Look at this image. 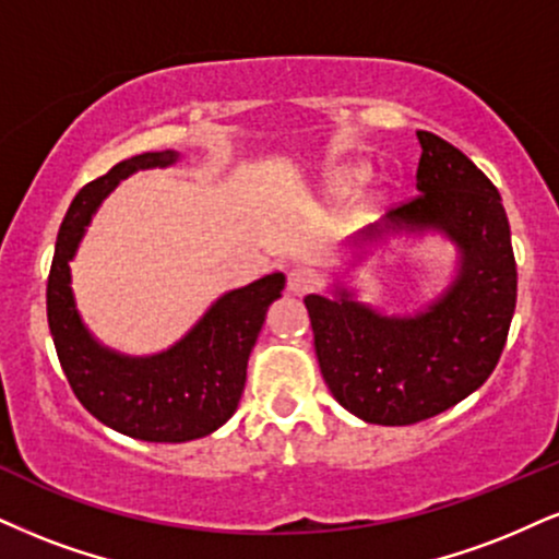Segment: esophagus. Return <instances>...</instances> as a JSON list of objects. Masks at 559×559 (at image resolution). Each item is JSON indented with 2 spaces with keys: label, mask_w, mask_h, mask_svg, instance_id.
I'll return each instance as SVG.
<instances>
[{
  "label": "esophagus",
  "mask_w": 559,
  "mask_h": 559,
  "mask_svg": "<svg viewBox=\"0 0 559 559\" xmlns=\"http://www.w3.org/2000/svg\"><path fill=\"white\" fill-rule=\"evenodd\" d=\"M316 282H319V277H316L313 269H308V266H295L287 272V290H290L293 295L311 293L316 287Z\"/></svg>",
  "instance_id": "esophagus-1"
}]
</instances>
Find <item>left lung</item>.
Instances as JSON below:
<instances>
[{
  "mask_svg": "<svg viewBox=\"0 0 559 559\" xmlns=\"http://www.w3.org/2000/svg\"><path fill=\"white\" fill-rule=\"evenodd\" d=\"M417 191L353 243L440 233L459 251L448 287L415 316H385L336 282L306 295L316 357L332 396L373 425H415L490 378L515 311V259L502 199L461 150L417 132Z\"/></svg>",
  "mask_w": 559,
  "mask_h": 559,
  "instance_id": "1",
  "label": "left lung"
}]
</instances>
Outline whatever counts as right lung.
Here are the masks:
<instances>
[{
	"instance_id": "1",
	"label": "right lung",
	"mask_w": 559,
	"mask_h": 559,
	"mask_svg": "<svg viewBox=\"0 0 559 559\" xmlns=\"http://www.w3.org/2000/svg\"><path fill=\"white\" fill-rule=\"evenodd\" d=\"M178 157L176 150L134 155L82 186L59 227L46 287L48 329L74 396L103 425L147 443L204 438L233 417L266 308L285 290L282 272L227 290L181 340L155 355L116 353L90 334L69 274V261L78 253L85 227L123 178L136 170L168 168Z\"/></svg>"
}]
</instances>
